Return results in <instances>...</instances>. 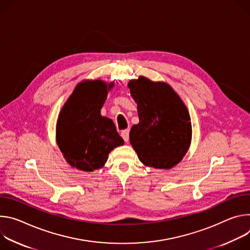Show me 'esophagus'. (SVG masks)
Returning a JSON list of instances; mask_svg holds the SVG:
<instances>
[{
  "instance_id": "obj_1",
  "label": "esophagus",
  "mask_w": 250,
  "mask_h": 250,
  "mask_svg": "<svg viewBox=\"0 0 250 250\" xmlns=\"http://www.w3.org/2000/svg\"><path fill=\"white\" fill-rule=\"evenodd\" d=\"M121 136H122V138H123L125 142H128L129 141V129L123 130L121 132Z\"/></svg>"
}]
</instances>
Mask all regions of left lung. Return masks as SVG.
<instances>
[{"label": "left lung", "mask_w": 250, "mask_h": 250, "mask_svg": "<svg viewBox=\"0 0 250 250\" xmlns=\"http://www.w3.org/2000/svg\"><path fill=\"white\" fill-rule=\"evenodd\" d=\"M137 103L139 123L130 131V143L139 160L156 169H171L181 162L191 140L188 109L163 82L144 76L128 83Z\"/></svg>", "instance_id": "1"}]
</instances>
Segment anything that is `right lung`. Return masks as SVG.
<instances>
[{
  "instance_id": "add662e5",
  "label": "right lung",
  "mask_w": 250,
  "mask_h": 250,
  "mask_svg": "<svg viewBox=\"0 0 250 250\" xmlns=\"http://www.w3.org/2000/svg\"><path fill=\"white\" fill-rule=\"evenodd\" d=\"M101 80L78 84L62 107L57 124V141L72 167L85 172L97 170L109 153L124 144L113 121L101 116L108 89Z\"/></svg>"
}]
</instances>
